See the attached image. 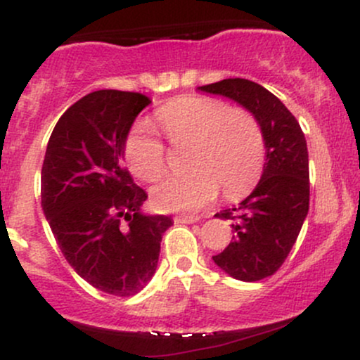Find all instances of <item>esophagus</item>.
<instances>
[{"mask_svg":"<svg viewBox=\"0 0 360 360\" xmlns=\"http://www.w3.org/2000/svg\"><path fill=\"white\" fill-rule=\"evenodd\" d=\"M200 220H201L200 217H188V214H179V217L174 218L176 223H186V225H189V223H196Z\"/></svg>","mask_w":360,"mask_h":360,"instance_id":"34e87169","label":"esophagus"}]
</instances>
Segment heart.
<instances>
[{"label":"heart","instance_id":"heart-1","mask_svg":"<svg viewBox=\"0 0 360 360\" xmlns=\"http://www.w3.org/2000/svg\"><path fill=\"white\" fill-rule=\"evenodd\" d=\"M155 122L171 146L191 143L189 174L172 176L152 188L160 212L194 213L217 196H240L259 179L266 143L257 120L217 98L183 96L155 111ZM131 174L155 181L166 169L164 146L146 123H137L125 140Z\"/></svg>","mask_w":360,"mask_h":360}]
</instances>
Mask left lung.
Returning a JSON list of instances; mask_svg holds the SVG:
<instances>
[{
    "label": "left lung",
    "mask_w": 360,
    "mask_h": 360,
    "mask_svg": "<svg viewBox=\"0 0 360 360\" xmlns=\"http://www.w3.org/2000/svg\"><path fill=\"white\" fill-rule=\"evenodd\" d=\"M198 91L229 98L257 120L266 143L262 176L237 208L217 218L233 220V237L213 262L245 283L272 276L298 238L309 208L308 147L298 120L271 91L242 77H230Z\"/></svg>",
    "instance_id": "left-lung-1"
}]
</instances>
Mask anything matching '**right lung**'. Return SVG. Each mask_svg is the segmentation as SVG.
Segmentation results:
<instances>
[{"label": "right lung", "mask_w": 360, "mask_h": 360, "mask_svg": "<svg viewBox=\"0 0 360 360\" xmlns=\"http://www.w3.org/2000/svg\"><path fill=\"white\" fill-rule=\"evenodd\" d=\"M150 100L101 89L53 127L42 166V208L65 260L91 286L131 296L159 262L171 217L142 212L147 193L123 166L125 140Z\"/></svg>", "instance_id": "add662e5"}]
</instances>
